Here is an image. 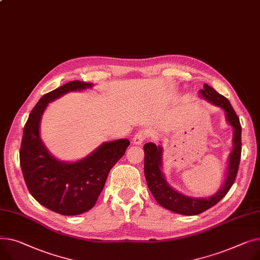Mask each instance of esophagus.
Instances as JSON below:
<instances>
[{
	"label": "esophagus",
	"mask_w": 260,
	"mask_h": 260,
	"mask_svg": "<svg viewBox=\"0 0 260 260\" xmlns=\"http://www.w3.org/2000/svg\"><path fill=\"white\" fill-rule=\"evenodd\" d=\"M148 137H149V132H148V131H146V129L139 131V132H138V133L135 135L134 139H133V142H134L136 145H139V144H141L144 140H146Z\"/></svg>",
	"instance_id": "1"
}]
</instances>
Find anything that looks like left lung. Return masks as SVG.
<instances>
[{
	"instance_id": "1",
	"label": "left lung",
	"mask_w": 260,
	"mask_h": 260,
	"mask_svg": "<svg viewBox=\"0 0 260 260\" xmlns=\"http://www.w3.org/2000/svg\"><path fill=\"white\" fill-rule=\"evenodd\" d=\"M200 92L206 100L223 109L224 113H226L227 121L234 129L233 150L230 154L226 182L217 193L213 197L204 199H194L179 193L166 183L160 169L162 162V148L160 146L157 147L153 143H146L144 145V175L151 194L164 208L183 215L200 214L217 204L228 193L234 184L240 162L241 125L239 118L232 108L231 103L226 97L218 94L213 88L206 83L204 84V89Z\"/></svg>"
}]
</instances>
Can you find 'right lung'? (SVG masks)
<instances>
[{
  "label": "right lung",
  "instance_id": "1",
  "mask_svg": "<svg viewBox=\"0 0 260 260\" xmlns=\"http://www.w3.org/2000/svg\"><path fill=\"white\" fill-rule=\"evenodd\" d=\"M91 82L73 80L45 94L31 111L24 126L20 164L31 196L46 208L62 215H77L93 208L112 167L122 158L129 141L103 143L89 157L63 163L47 151L40 139V121L48 102Z\"/></svg>",
  "mask_w": 260,
  "mask_h": 260
}]
</instances>
